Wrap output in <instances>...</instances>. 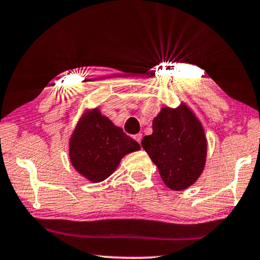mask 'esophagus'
<instances>
[{"instance_id":"esophagus-1","label":"esophagus","mask_w":260,"mask_h":260,"mask_svg":"<svg viewBox=\"0 0 260 260\" xmlns=\"http://www.w3.org/2000/svg\"><path fill=\"white\" fill-rule=\"evenodd\" d=\"M141 139H142V134L141 133L134 135V140L137 141V142H139V144H140V142H141Z\"/></svg>"}]
</instances>
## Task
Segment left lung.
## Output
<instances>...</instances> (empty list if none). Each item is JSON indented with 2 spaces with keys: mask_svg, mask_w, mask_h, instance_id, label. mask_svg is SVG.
<instances>
[{
  "mask_svg": "<svg viewBox=\"0 0 260 260\" xmlns=\"http://www.w3.org/2000/svg\"><path fill=\"white\" fill-rule=\"evenodd\" d=\"M152 128L141 146L158 167L164 184L172 191L188 188L206 164L207 139L198 116L185 102L175 108L165 106L153 119Z\"/></svg>",
  "mask_w": 260,
  "mask_h": 260,
  "instance_id": "1",
  "label": "left lung"
}]
</instances>
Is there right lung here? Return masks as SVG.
Here are the masks:
<instances>
[{
  "mask_svg": "<svg viewBox=\"0 0 260 260\" xmlns=\"http://www.w3.org/2000/svg\"><path fill=\"white\" fill-rule=\"evenodd\" d=\"M140 149L99 107L86 109L69 138V159L88 181L101 182L114 173L123 156Z\"/></svg>",
  "mask_w": 260,
  "mask_h": 260,
  "instance_id": "right-lung-1",
  "label": "right lung"
}]
</instances>
